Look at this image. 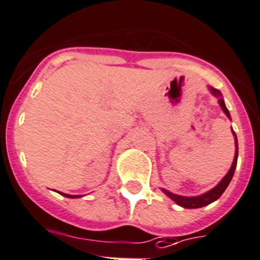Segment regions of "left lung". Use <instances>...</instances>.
<instances>
[{
    "label": "left lung",
    "instance_id": "obj_1",
    "mask_svg": "<svg viewBox=\"0 0 260 260\" xmlns=\"http://www.w3.org/2000/svg\"><path fill=\"white\" fill-rule=\"evenodd\" d=\"M212 91V94L216 95L217 98H218V103L219 106H221L222 111H223L224 113H226V116L229 118H231V116H230L229 113V110L226 108V105H224L223 100H222V94L221 91L218 90V89H214V88H209ZM232 133H234V137H235V145H236V150H235V158H234V162H232V166L231 169H230V171L227 172L226 176L223 177V179L219 181V184L217 185V186H214L213 189L209 190V191L204 192V194L202 195H198V197H181V195H177V194H172L171 191H169V190L166 189H162V191L165 192L166 195L169 198H171L172 200H174L176 204H179V206L184 207V208H202V207H206L208 206V204H211V203H213L214 200L218 199L219 197H221L222 194H223V191L226 190V187L229 186L230 181H231L232 176H234V172H235V169H236V165H237V154H239V150H237V138H236V134H235V132L232 130Z\"/></svg>",
    "mask_w": 260,
    "mask_h": 260
}]
</instances>
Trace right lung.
Listing matches in <instances>:
<instances>
[{"label": "right lung", "instance_id": "add662e5", "mask_svg": "<svg viewBox=\"0 0 260 260\" xmlns=\"http://www.w3.org/2000/svg\"><path fill=\"white\" fill-rule=\"evenodd\" d=\"M60 192L61 195H63V197H66V198H79L80 197V195H69V194H63V192H61V191H58Z\"/></svg>", "mask_w": 260, "mask_h": 260}]
</instances>
